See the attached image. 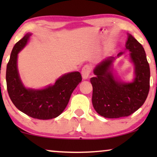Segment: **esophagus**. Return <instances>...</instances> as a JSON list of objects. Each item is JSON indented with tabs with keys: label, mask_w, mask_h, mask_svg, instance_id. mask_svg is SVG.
<instances>
[{
	"label": "esophagus",
	"mask_w": 157,
	"mask_h": 157,
	"mask_svg": "<svg viewBox=\"0 0 157 157\" xmlns=\"http://www.w3.org/2000/svg\"><path fill=\"white\" fill-rule=\"evenodd\" d=\"M91 71V66L89 65H85L82 68V70H81V75H82L83 78L86 79L89 77L90 73Z\"/></svg>",
	"instance_id": "34e87169"
}]
</instances>
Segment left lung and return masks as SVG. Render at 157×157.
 Instances as JSON below:
<instances>
[{"label": "left lung", "mask_w": 157, "mask_h": 157, "mask_svg": "<svg viewBox=\"0 0 157 157\" xmlns=\"http://www.w3.org/2000/svg\"><path fill=\"white\" fill-rule=\"evenodd\" d=\"M126 48L131 51L135 66L136 77L132 83H121L114 78L110 70L113 58L98 64L94 71L96 76L90 79L93 86V106L105 118L115 119L132 114L144 104L149 94L150 68L144 49L130 34Z\"/></svg>", "instance_id": "obj_1"}]
</instances>
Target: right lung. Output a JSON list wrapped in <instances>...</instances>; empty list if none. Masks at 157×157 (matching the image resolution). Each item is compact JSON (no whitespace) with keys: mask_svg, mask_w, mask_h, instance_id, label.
Here are the masks:
<instances>
[{"mask_svg":"<svg viewBox=\"0 0 157 157\" xmlns=\"http://www.w3.org/2000/svg\"><path fill=\"white\" fill-rule=\"evenodd\" d=\"M31 34H26L15 44L6 68V84L10 100L18 109L34 119H51L66 109L72 92L82 77L79 72L63 75L55 84L41 90L23 86L17 68L18 53L25 45Z\"/></svg>","mask_w":157,"mask_h":157,"instance_id":"add662e5","label":"right lung"}]
</instances>
